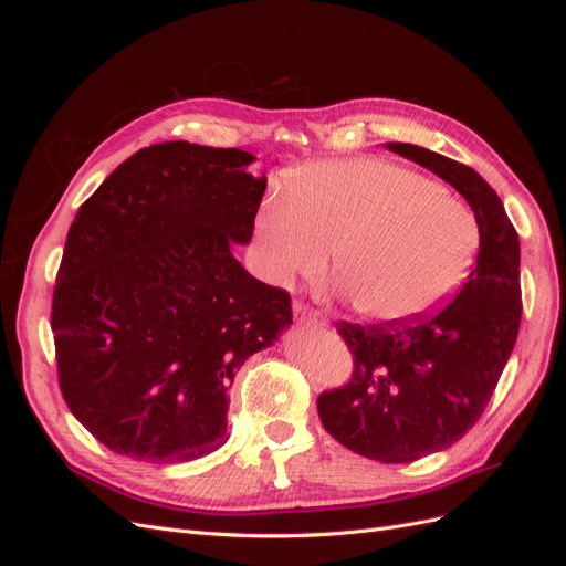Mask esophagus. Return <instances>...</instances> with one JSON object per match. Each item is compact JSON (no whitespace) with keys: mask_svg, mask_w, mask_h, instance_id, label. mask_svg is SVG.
Listing matches in <instances>:
<instances>
[{"mask_svg":"<svg viewBox=\"0 0 566 566\" xmlns=\"http://www.w3.org/2000/svg\"><path fill=\"white\" fill-rule=\"evenodd\" d=\"M295 318L306 325H325V318L318 312H314L312 306H306L302 302H295Z\"/></svg>","mask_w":566,"mask_h":566,"instance_id":"esophagus-1","label":"esophagus"}]
</instances>
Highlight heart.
<instances>
[{
  "label": "heart",
  "mask_w": 566,
  "mask_h": 566,
  "mask_svg": "<svg viewBox=\"0 0 566 566\" xmlns=\"http://www.w3.org/2000/svg\"><path fill=\"white\" fill-rule=\"evenodd\" d=\"M256 233L276 283L316 276L335 245L339 287L382 323L439 310L468 276L479 245L468 202L380 158L300 169L256 214Z\"/></svg>",
  "instance_id": "heart-1"
}]
</instances>
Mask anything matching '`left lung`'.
Segmentation results:
<instances>
[{"mask_svg": "<svg viewBox=\"0 0 566 566\" xmlns=\"http://www.w3.org/2000/svg\"><path fill=\"white\" fill-rule=\"evenodd\" d=\"M451 184L479 227V254L453 302L408 323H337L352 380L323 391L318 416L342 447L380 462L449 449L482 418L522 321L520 235L472 167L413 144H387Z\"/></svg>", "mask_w": 566, "mask_h": 566, "instance_id": "left-lung-1", "label": "left lung"}]
</instances>
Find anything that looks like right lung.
<instances>
[{
  "instance_id": "1",
  "label": "right lung",
  "mask_w": 566,
  "mask_h": 566,
  "mask_svg": "<svg viewBox=\"0 0 566 566\" xmlns=\"http://www.w3.org/2000/svg\"><path fill=\"white\" fill-rule=\"evenodd\" d=\"M241 148L136 150L82 202L51 331L61 394L111 451L186 462L227 441L229 389L293 323L290 295L231 254L250 243L266 177Z\"/></svg>"
}]
</instances>
